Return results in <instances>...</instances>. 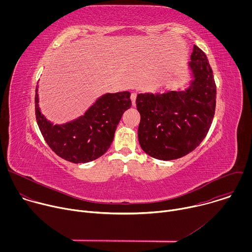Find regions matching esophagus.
I'll list each match as a JSON object with an SVG mask.
<instances>
[{
  "label": "esophagus",
  "mask_w": 252,
  "mask_h": 252,
  "mask_svg": "<svg viewBox=\"0 0 252 252\" xmlns=\"http://www.w3.org/2000/svg\"><path fill=\"white\" fill-rule=\"evenodd\" d=\"M130 99H131L132 105L134 106V105H135V99H136V94H135V93H132V94H130Z\"/></svg>",
  "instance_id": "obj_1"
}]
</instances>
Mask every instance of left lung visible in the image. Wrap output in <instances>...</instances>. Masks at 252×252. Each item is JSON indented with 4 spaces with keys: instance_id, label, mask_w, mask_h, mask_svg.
Wrapping results in <instances>:
<instances>
[{
    "instance_id": "left-lung-1",
    "label": "left lung",
    "mask_w": 252,
    "mask_h": 252,
    "mask_svg": "<svg viewBox=\"0 0 252 252\" xmlns=\"http://www.w3.org/2000/svg\"><path fill=\"white\" fill-rule=\"evenodd\" d=\"M189 63L192 80L184 91L138 94V141L152 158L171 160L195 150L207 134L214 112L217 86L205 54L195 45Z\"/></svg>"
}]
</instances>
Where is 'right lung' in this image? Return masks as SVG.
<instances>
[{
  "label": "right lung",
  "instance_id": "add662e5",
  "mask_svg": "<svg viewBox=\"0 0 252 252\" xmlns=\"http://www.w3.org/2000/svg\"><path fill=\"white\" fill-rule=\"evenodd\" d=\"M38 88L34 109L40 130L56 155L74 163L93 161L109 150L124 113L131 106L129 92L105 94L84 116L63 125H54L41 112Z\"/></svg>",
  "mask_w": 252,
  "mask_h": 252
}]
</instances>
